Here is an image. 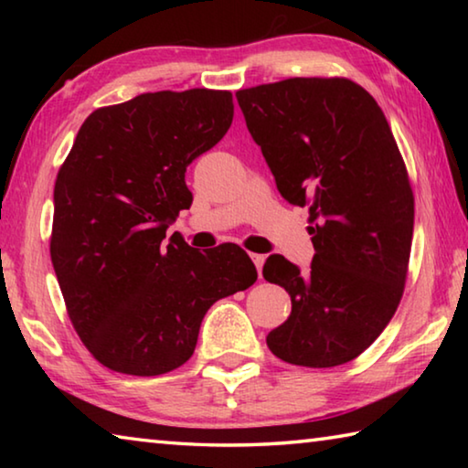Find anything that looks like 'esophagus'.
I'll list each match as a JSON object with an SVG mask.
<instances>
[{"label": "esophagus", "mask_w": 468, "mask_h": 468, "mask_svg": "<svg viewBox=\"0 0 468 468\" xmlns=\"http://www.w3.org/2000/svg\"><path fill=\"white\" fill-rule=\"evenodd\" d=\"M250 256H251V262L258 268V274H262V266H264L266 258L262 256V253H250Z\"/></svg>", "instance_id": "esophagus-1"}]
</instances>
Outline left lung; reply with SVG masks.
<instances>
[{
	"instance_id": "obj_1",
	"label": "left lung",
	"mask_w": 468,
	"mask_h": 468,
	"mask_svg": "<svg viewBox=\"0 0 468 468\" xmlns=\"http://www.w3.org/2000/svg\"><path fill=\"white\" fill-rule=\"evenodd\" d=\"M235 97L276 189L310 206V271L279 253L264 264L292 305L266 345L292 366H343L382 335L405 289L415 220L405 161L374 97L346 78H289Z\"/></svg>"
}]
</instances>
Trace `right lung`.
<instances>
[{"label":"right lung","instance_id":"right-lung-1","mask_svg":"<svg viewBox=\"0 0 468 468\" xmlns=\"http://www.w3.org/2000/svg\"><path fill=\"white\" fill-rule=\"evenodd\" d=\"M233 122L227 90L144 92L97 109L53 189L51 262L69 320L102 366L161 376L192 357L206 312L258 279L239 245L206 253L167 229L186 171Z\"/></svg>","mask_w":468,"mask_h":468}]
</instances>
